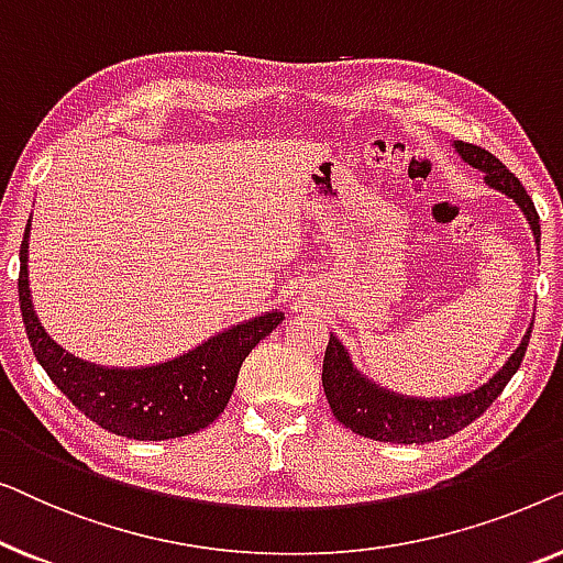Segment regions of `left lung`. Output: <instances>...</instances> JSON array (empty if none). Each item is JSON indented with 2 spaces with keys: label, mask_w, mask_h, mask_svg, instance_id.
<instances>
[{
  "label": "left lung",
  "mask_w": 563,
  "mask_h": 563,
  "mask_svg": "<svg viewBox=\"0 0 563 563\" xmlns=\"http://www.w3.org/2000/svg\"><path fill=\"white\" fill-rule=\"evenodd\" d=\"M459 156L466 161L468 166L479 168L484 174V181L492 189L503 191L510 199L518 202V207L530 222L536 243L541 245V222H538V212L533 199L528 197L526 187H522L518 176L507 168L503 161L492 156L489 151L479 148V145L456 141ZM530 341V328L522 335V341L505 366L492 376L487 384L479 389L466 391V395L443 397V399H415L405 395H395V391L376 387L368 382L364 374L353 368L349 351L343 349L335 335H330L325 361H322V389H325L328 405L333 410L335 420L351 428L353 433L374 438V441L384 443H430L441 441L459 433L468 422H474L495 399L503 395L507 382L518 372L526 356Z\"/></svg>",
  "instance_id": "left-lung-1"
}]
</instances>
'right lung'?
Segmentation results:
<instances>
[{
    "label": "right lung",
    "mask_w": 563,
    "mask_h": 563,
    "mask_svg": "<svg viewBox=\"0 0 563 563\" xmlns=\"http://www.w3.org/2000/svg\"><path fill=\"white\" fill-rule=\"evenodd\" d=\"M27 238L20 245V310L37 364L91 422L133 441H166L210 426L228 407L238 372L258 341L284 320L266 312L212 335L184 356L145 368H104L81 361L51 341L37 322L27 287Z\"/></svg>",
    "instance_id": "add662e5"
}]
</instances>
